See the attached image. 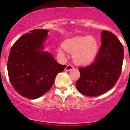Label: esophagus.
I'll return each mask as SVG.
<instances>
[{"label": "esophagus", "mask_w": 130, "mask_h": 130, "mask_svg": "<svg viewBox=\"0 0 130 130\" xmlns=\"http://www.w3.org/2000/svg\"><path fill=\"white\" fill-rule=\"evenodd\" d=\"M73 69V66L71 65H67V67H65V71H71Z\"/></svg>", "instance_id": "34e87169"}]
</instances>
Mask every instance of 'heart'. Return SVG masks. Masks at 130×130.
Here are the masks:
<instances>
[{"label":"heart","instance_id":"b5f03b06","mask_svg":"<svg viewBox=\"0 0 130 130\" xmlns=\"http://www.w3.org/2000/svg\"><path fill=\"white\" fill-rule=\"evenodd\" d=\"M65 50L73 54V59L79 65H88L94 61L99 52V42L92 36H77L63 42L58 49L60 55L65 57Z\"/></svg>","mask_w":130,"mask_h":130}]
</instances>
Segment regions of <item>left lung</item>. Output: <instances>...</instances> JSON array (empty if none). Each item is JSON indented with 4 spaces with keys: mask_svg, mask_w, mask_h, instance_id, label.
Listing matches in <instances>:
<instances>
[{
    "mask_svg": "<svg viewBox=\"0 0 130 130\" xmlns=\"http://www.w3.org/2000/svg\"><path fill=\"white\" fill-rule=\"evenodd\" d=\"M101 45L94 62L79 67L80 77L76 82L79 92L88 96H97L114 86L121 74L123 47L113 33L101 32Z\"/></svg>",
    "mask_w": 130,
    "mask_h": 130,
    "instance_id": "1",
    "label": "left lung"
}]
</instances>
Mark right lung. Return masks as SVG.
<instances>
[{"label": "right lung", "mask_w": 130, "mask_h": 130, "mask_svg": "<svg viewBox=\"0 0 130 130\" xmlns=\"http://www.w3.org/2000/svg\"><path fill=\"white\" fill-rule=\"evenodd\" d=\"M48 30L36 29L21 36L11 48L7 63L9 79L22 96L36 99L53 86L66 66L44 51Z\"/></svg>", "instance_id": "obj_1"}]
</instances>
